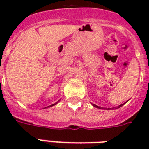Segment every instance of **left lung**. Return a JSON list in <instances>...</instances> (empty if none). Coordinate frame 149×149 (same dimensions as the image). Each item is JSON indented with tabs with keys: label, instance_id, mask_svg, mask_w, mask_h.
I'll use <instances>...</instances> for the list:
<instances>
[{
	"label": "left lung",
	"instance_id": "left-lung-1",
	"mask_svg": "<svg viewBox=\"0 0 149 149\" xmlns=\"http://www.w3.org/2000/svg\"><path fill=\"white\" fill-rule=\"evenodd\" d=\"M92 105H93V107H97V108H99V109H100V107H98L97 105H96V104H92ZM123 105H124V104H120V105H119V106H118V107H113V108H115V109H118V108H120V107H122ZM109 109L110 108H108L107 109V110H109Z\"/></svg>",
	"mask_w": 149,
	"mask_h": 149
}]
</instances>
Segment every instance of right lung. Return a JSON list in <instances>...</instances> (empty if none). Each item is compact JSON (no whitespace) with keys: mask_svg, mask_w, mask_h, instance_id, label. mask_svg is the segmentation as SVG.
Masks as SVG:
<instances>
[{"mask_svg":"<svg viewBox=\"0 0 149 149\" xmlns=\"http://www.w3.org/2000/svg\"><path fill=\"white\" fill-rule=\"evenodd\" d=\"M58 101H59V100H58ZM58 101H57L56 102V103H55V104H52V105H50V106H49V107H52V106H54V105H56V104H57L58 103Z\"/></svg>","mask_w":149,"mask_h":149,"instance_id":"add662e5","label":"right lung"}]
</instances>
